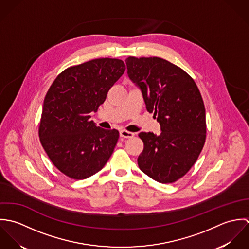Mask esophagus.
Returning <instances> with one entry per match:
<instances>
[{
	"label": "esophagus",
	"instance_id": "esophagus-1",
	"mask_svg": "<svg viewBox=\"0 0 249 249\" xmlns=\"http://www.w3.org/2000/svg\"><path fill=\"white\" fill-rule=\"evenodd\" d=\"M120 136L123 137V138H131V137L134 136V133L129 132V131H127L125 129H123V130L120 131Z\"/></svg>",
	"mask_w": 249,
	"mask_h": 249
}]
</instances>
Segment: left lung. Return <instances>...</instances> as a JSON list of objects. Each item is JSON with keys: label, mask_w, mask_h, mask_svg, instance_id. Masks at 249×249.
I'll return each mask as SVG.
<instances>
[{"label": "left lung", "mask_w": 249, "mask_h": 249, "mask_svg": "<svg viewBox=\"0 0 249 249\" xmlns=\"http://www.w3.org/2000/svg\"><path fill=\"white\" fill-rule=\"evenodd\" d=\"M127 74L142 91L146 110L161 126L159 136L140 132L142 173L160 183L184 177L197 160L206 139L205 107L194 79L160 57L125 59Z\"/></svg>", "instance_id": "8db88e82"}]
</instances>
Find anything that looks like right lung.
Here are the masks:
<instances>
[{"label":"right lung","instance_id":"right-lung-1","mask_svg":"<svg viewBox=\"0 0 249 249\" xmlns=\"http://www.w3.org/2000/svg\"><path fill=\"white\" fill-rule=\"evenodd\" d=\"M124 70L121 59H93L64 70L48 90L39 138L53 164L68 178H90L113 153L119 131L97 126L90 113L105 103Z\"/></svg>","mask_w":249,"mask_h":249}]
</instances>
